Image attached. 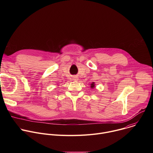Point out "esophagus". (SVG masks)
I'll return each instance as SVG.
<instances>
[{
  "label": "esophagus",
  "instance_id": "obj_1",
  "mask_svg": "<svg viewBox=\"0 0 153 153\" xmlns=\"http://www.w3.org/2000/svg\"><path fill=\"white\" fill-rule=\"evenodd\" d=\"M73 79H74V80L77 81V80H78V77H77V76H74V77H73Z\"/></svg>",
  "mask_w": 153,
  "mask_h": 153
}]
</instances>
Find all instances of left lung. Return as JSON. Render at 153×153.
<instances>
[{"label": "left lung", "mask_w": 153, "mask_h": 153, "mask_svg": "<svg viewBox=\"0 0 153 153\" xmlns=\"http://www.w3.org/2000/svg\"><path fill=\"white\" fill-rule=\"evenodd\" d=\"M94 87H95V83H94V82L91 83V88H94Z\"/></svg>", "instance_id": "8db88e82"}]
</instances>
